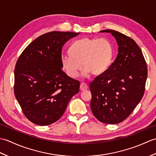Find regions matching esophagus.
<instances>
[{
    "label": "esophagus",
    "instance_id": "1",
    "mask_svg": "<svg viewBox=\"0 0 156 156\" xmlns=\"http://www.w3.org/2000/svg\"><path fill=\"white\" fill-rule=\"evenodd\" d=\"M88 88V86L87 84L84 83V82H82V83L80 84V89L81 91H83V90H87V89Z\"/></svg>",
    "mask_w": 156,
    "mask_h": 156
}]
</instances>
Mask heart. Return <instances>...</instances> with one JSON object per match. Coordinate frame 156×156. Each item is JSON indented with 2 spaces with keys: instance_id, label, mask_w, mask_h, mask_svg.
I'll return each instance as SVG.
<instances>
[{
  "instance_id": "heart-1",
  "label": "heart",
  "mask_w": 156,
  "mask_h": 156,
  "mask_svg": "<svg viewBox=\"0 0 156 156\" xmlns=\"http://www.w3.org/2000/svg\"><path fill=\"white\" fill-rule=\"evenodd\" d=\"M68 52L69 55L62 56L61 62L66 74L73 78L78 76L82 65L84 76L90 72L94 75L102 74L109 67L112 57V45L105 38L78 39L69 46Z\"/></svg>"
}]
</instances>
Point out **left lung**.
Returning a JSON list of instances; mask_svg holds the SVG:
<instances>
[{"label":"left lung","instance_id":"obj_1","mask_svg":"<svg viewBox=\"0 0 156 156\" xmlns=\"http://www.w3.org/2000/svg\"><path fill=\"white\" fill-rule=\"evenodd\" d=\"M117 42L118 54L107 70L90 84V108L98 121L117 124L127 119L144 94L147 68L140 48L133 39L106 29Z\"/></svg>","mask_w":156,"mask_h":156}]
</instances>
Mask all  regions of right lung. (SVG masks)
<instances>
[{
	"label": "right lung",
	"mask_w": 156,
	"mask_h": 156,
	"mask_svg": "<svg viewBox=\"0 0 156 156\" xmlns=\"http://www.w3.org/2000/svg\"><path fill=\"white\" fill-rule=\"evenodd\" d=\"M79 33L51 31L32 41L16 63L14 92L23 113L38 125L60 118L80 82L62 70L63 45Z\"/></svg>",
	"instance_id": "obj_1"
}]
</instances>
